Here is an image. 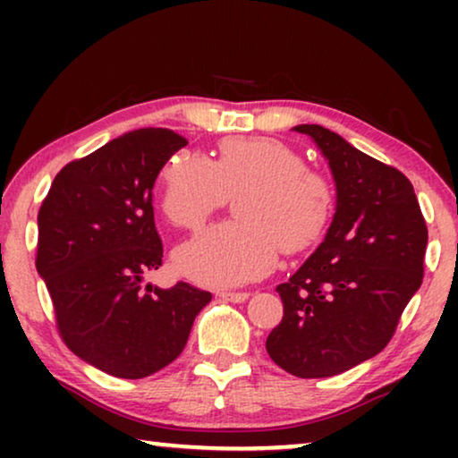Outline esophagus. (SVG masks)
Wrapping results in <instances>:
<instances>
[{
	"instance_id": "34e87169",
	"label": "esophagus",
	"mask_w": 458,
	"mask_h": 458,
	"mask_svg": "<svg viewBox=\"0 0 458 458\" xmlns=\"http://www.w3.org/2000/svg\"><path fill=\"white\" fill-rule=\"evenodd\" d=\"M218 296H221L223 300H227V302H237V304H240V302H246L250 293L248 292H221V293H218Z\"/></svg>"
}]
</instances>
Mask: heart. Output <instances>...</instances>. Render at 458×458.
I'll list each match as a JSON object with an SVG mask.
<instances>
[{"instance_id":"heart-1","label":"heart","mask_w":458,"mask_h":458,"mask_svg":"<svg viewBox=\"0 0 458 458\" xmlns=\"http://www.w3.org/2000/svg\"><path fill=\"white\" fill-rule=\"evenodd\" d=\"M233 193L235 221L216 225L179 248L187 277L212 285L252 279L273 265L277 250L302 252L327 223L329 187L302 158L271 140L231 137L206 162L179 156L162 174L160 206L168 221L196 231Z\"/></svg>"}]
</instances>
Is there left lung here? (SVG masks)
Instances as JSON below:
<instances>
[{
  "label": "left lung",
  "mask_w": 458,
  "mask_h": 458,
  "mask_svg": "<svg viewBox=\"0 0 458 458\" xmlns=\"http://www.w3.org/2000/svg\"><path fill=\"white\" fill-rule=\"evenodd\" d=\"M329 162L335 215L321 246L277 285L284 318L267 352L302 379L331 377L392 340L421 287L428 225L411 181L321 124H298Z\"/></svg>",
  "instance_id": "1"
}]
</instances>
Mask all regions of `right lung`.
<instances>
[{
	"mask_svg": "<svg viewBox=\"0 0 458 458\" xmlns=\"http://www.w3.org/2000/svg\"><path fill=\"white\" fill-rule=\"evenodd\" d=\"M187 146L171 129H137L55 174L37 225V273L62 340L79 359L123 379L148 377L177 359L210 292L179 281L143 285L162 267L152 190Z\"/></svg>",
	"mask_w": 458,
	"mask_h": 458,
	"instance_id": "obj_1",
	"label": "right lung"
}]
</instances>
